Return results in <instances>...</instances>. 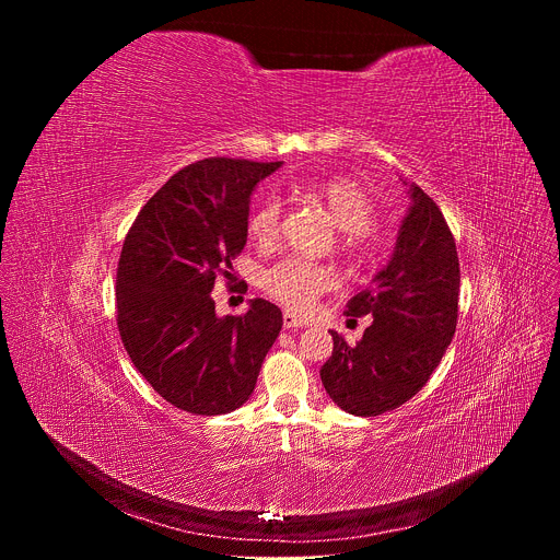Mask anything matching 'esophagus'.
I'll list each match as a JSON object with an SVG mask.
<instances>
[{
  "mask_svg": "<svg viewBox=\"0 0 560 560\" xmlns=\"http://www.w3.org/2000/svg\"><path fill=\"white\" fill-rule=\"evenodd\" d=\"M305 322L294 312H283V328H303Z\"/></svg>",
  "mask_w": 560,
  "mask_h": 560,
  "instance_id": "obj_1",
  "label": "esophagus"
}]
</instances>
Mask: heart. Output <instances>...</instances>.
<instances>
[{
    "label": "heart",
    "mask_w": 560,
    "mask_h": 560,
    "mask_svg": "<svg viewBox=\"0 0 560 560\" xmlns=\"http://www.w3.org/2000/svg\"><path fill=\"white\" fill-rule=\"evenodd\" d=\"M316 195L324 199L332 219L343 230V246L354 250L363 244L365 230L374 223L376 210L368 190L346 177L318 184ZM281 230V199L268 195L250 214L248 232L257 246H272ZM337 285V272L330 266L285 257L261 275V288L294 312H307L324 292Z\"/></svg>",
    "instance_id": "b5f03b06"
}]
</instances>
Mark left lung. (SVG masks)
<instances>
[{"instance_id":"left-lung-1","label":"left lung","mask_w":560,"mask_h":560,"mask_svg":"<svg viewBox=\"0 0 560 560\" xmlns=\"http://www.w3.org/2000/svg\"><path fill=\"white\" fill-rule=\"evenodd\" d=\"M410 208L398 228L387 266L348 301V316L372 314L357 346L341 335L322 368L332 401L354 417H378L428 383L441 363L458 318V255L439 206L410 186Z\"/></svg>"}]
</instances>
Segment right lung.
Masks as SVG:
<instances>
[{
    "instance_id": "obj_1",
    "label": "right lung",
    "mask_w": 560,
    "mask_h": 560,
    "mask_svg": "<svg viewBox=\"0 0 560 560\" xmlns=\"http://www.w3.org/2000/svg\"><path fill=\"white\" fill-rule=\"evenodd\" d=\"M281 162L210 156L186 166L139 210L117 268L121 343L175 408L212 417L242 408L281 332L283 314L253 299L217 316L212 288L248 238L250 195Z\"/></svg>"
}]
</instances>
